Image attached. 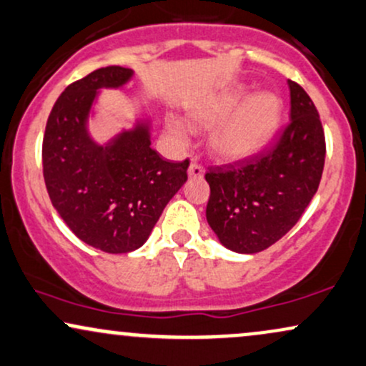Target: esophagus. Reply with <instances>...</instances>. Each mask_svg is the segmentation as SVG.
<instances>
[{
    "label": "esophagus",
    "instance_id": "1",
    "mask_svg": "<svg viewBox=\"0 0 366 366\" xmlns=\"http://www.w3.org/2000/svg\"><path fill=\"white\" fill-rule=\"evenodd\" d=\"M189 177H194V179H201L204 175V167L197 162H192L191 167H189Z\"/></svg>",
    "mask_w": 366,
    "mask_h": 366
}]
</instances>
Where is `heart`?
I'll use <instances>...</instances> for the list:
<instances>
[{"label":"heart","mask_w":366,"mask_h":366,"mask_svg":"<svg viewBox=\"0 0 366 366\" xmlns=\"http://www.w3.org/2000/svg\"><path fill=\"white\" fill-rule=\"evenodd\" d=\"M245 97V88H232L196 112L199 124H217L211 144L219 157L230 160L259 152L274 134L281 117V100L274 94L261 92ZM170 131L179 138L187 134L186 126L179 121H170Z\"/></svg>","instance_id":"obj_1"}]
</instances>
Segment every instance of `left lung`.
Instances as JSON below:
<instances>
[{
    "label": "left lung",
    "mask_w": 366,
    "mask_h": 366,
    "mask_svg": "<svg viewBox=\"0 0 366 366\" xmlns=\"http://www.w3.org/2000/svg\"><path fill=\"white\" fill-rule=\"evenodd\" d=\"M290 117L274 144L242 164L209 169L206 218L233 252L271 247L302 218L322 177L325 136L317 107L292 80Z\"/></svg>",
    "instance_id": "1"
}]
</instances>
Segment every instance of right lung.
I'll use <instances>...</instances> for the list:
<instances>
[{"mask_svg":"<svg viewBox=\"0 0 366 366\" xmlns=\"http://www.w3.org/2000/svg\"><path fill=\"white\" fill-rule=\"evenodd\" d=\"M131 74L129 68L105 66L66 86L42 139L52 206L78 239L109 254L141 247L187 180L189 158L164 160L149 148L147 126L122 133L107 148L88 138L85 121L97 90L124 85Z\"/></svg>","mask_w":366,"mask_h":366,"instance_id":"right-lung-1","label":"right lung"}]
</instances>
